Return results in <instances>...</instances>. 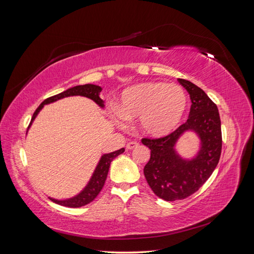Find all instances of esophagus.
<instances>
[{
    "label": "esophagus",
    "mask_w": 254,
    "mask_h": 254,
    "mask_svg": "<svg viewBox=\"0 0 254 254\" xmlns=\"http://www.w3.org/2000/svg\"><path fill=\"white\" fill-rule=\"evenodd\" d=\"M137 146H139V143H136V142H134V141H132V142H129V143L126 145V149H127V150L133 149V148L137 147Z\"/></svg>",
    "instance_id": "1"
}]
</instances>
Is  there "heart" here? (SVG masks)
<instances>
[{"label":"heart","mask_w":254,"mask_h":254,"mask_svg":"<svg viewBox=\"0 0 254 254\" xmlns=\"http://www.w3.org/2000/svg\"><path fill=\"white\" fill-rule=\"evenodd\" d=\"M188 105V95L179 84L144 82L123 93L118 113L123 121L140 119L141 131L146 136L160 139L179 126Z\"/></svg>","instance_id":"b5f03b06"}]
</instances>
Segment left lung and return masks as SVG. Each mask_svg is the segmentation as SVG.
I'll return each mask as SVG.
<instances>
[{"mask_svg":"<svg viewBox=\"0 0 254 254\" xmlns=\"http://www.w3.org/2000/svg\"><path fill=\"white\" fill-rule=\"evenodd\" d=\"M178 81L191 101L188 121L170 135L142 139L150 149L144 176L153 193L166 201L182 200L203 186L219 162L222 145L217 106L193 82L181 78ZM186 131L196 132L201 139V149L193 159H183L175 150L176 142Z\"/></svg>","mask_w":254,"mask_h":254,"instance_id":"obj_1","label":"left lung"}]
</instances>
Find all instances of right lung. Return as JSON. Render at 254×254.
Wrapping results in <instances>:
<instances>
[{
    "mask_svg": "<svg viewBox=\"0 0 254 254\" xmlns=\"http://www.w3.org/2000/svg\"><path fill=\"white\" fill-rule=\"evenodd\" d=\"M101 92H102V88L99 86L88 83V84H83V86H76V87L70 88L64 92H61V93H59L57 95L51 96V97L45 99V101H43L41 103V105L38 107L37 110L35 111V113L33 115L32 121H30V123H29L28 128L30 127V125H32V123L36 119L38 113H39L40 110L43 108L44 105L54 103V102L58 101V99L64 98L67 96L80 95V96L88 97V98L92 99V101H94L99 107H101V108H104V101L101 97H99V93H101ZM124 151H125L124 148H121L117 151H113L110 153H105V155H103L101 160H99V162L95 168L93 175H92V177H91L90 181L88 182L86 188H84L78 195H76V196H74L72 198H68V199H64V200H57V199H54L51 197H49V198L53 202H55L60 205H64V206H68V207H79V206L90 203L91 201H93L104 187L112 160L114 158H117L119 155H121V153H123Z\"/></svg>",
    "mask_w": 254,
    "mask_h": 254,
    "instance_id": "1",
    "label": "right lung"
}]
</instances>
